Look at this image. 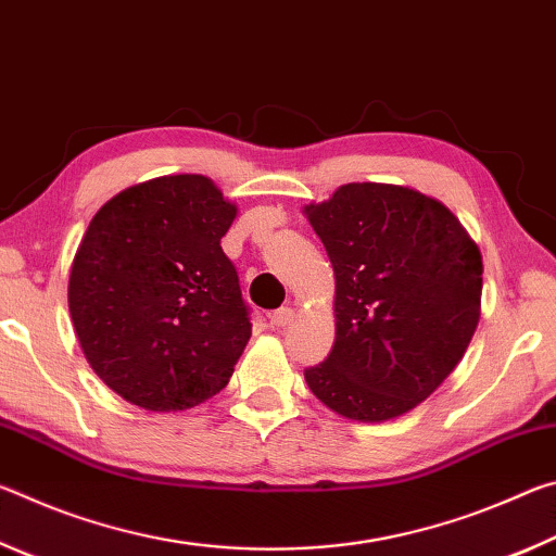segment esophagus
<instances>
[{
	"label": "esophagus",
	"instance_id": "34e87169",
	"mask_svg": "<svg viewBox=\"0 0 556 556\" xmlns=\"http://www.w3.org/2000/svg\"><path fill=\"white\" fill-rule=\"evenodd\" d=\"M291 321H294V308H289V306H281V308H277V312L269 314V324L275 328H285Z\"/></svg>",
	"mask_w": 556,
	"mask_h": 556
}]
</instances>
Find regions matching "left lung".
<instances>
[{"mask_svg": "<svg viewBox=\"0 0 556 556\" xmlns=\"http://www.w3.org/2000/svg\"><path fill=\"white\" fill-rule=\"evenodd\" d=\"M336 275V341L304 370L328 409L388 421L464 357L481 318L483 260L444 203L392 184H345L306 205Z\"/></svg>", "mask_w": 556, "mask_h": 556, "instance_id": "left-lung-1", "label": "left lung"}]
</instances>
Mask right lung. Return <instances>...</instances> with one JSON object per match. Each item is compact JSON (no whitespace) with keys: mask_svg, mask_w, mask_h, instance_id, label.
<instances>
[{"mask_svg":"<svg viewBox=\"0 0 556 556\" xmlns=\"http://www.w3.org/2000/svg\"><path fill=\"white\" fill-rule=\"evenodd\" d=\"M238 215L208 176L129 186L90 220L68 308L90 368L149 412H181L228 384L252 336L220 238Z\"/></svg>","mask_w":556,"mask_h":556,"instance_id":"add662e5","label":"right lung"}]
</instances>
